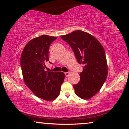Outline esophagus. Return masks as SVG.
I'll return each mask as SVG.
<instances>
[{
    "label": "esophagus",
    "instance_id": "1",
    "mask_svg": "<svg viewBox=\"0 0 129 129\" xmlns=\"http://www.w3.org/2000/svg\"><path fill=\"white\" fill-rule=\"evenodd\" d=\"M69 74H70L69 72H64V75L66 76H68L69 75Z\"/></svg>",
    "mask_w": 129,
    "mask_h": 129
}]
</instances>
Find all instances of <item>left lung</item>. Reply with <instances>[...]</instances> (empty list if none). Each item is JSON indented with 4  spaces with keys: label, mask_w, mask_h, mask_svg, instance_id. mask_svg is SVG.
<instances>
[{
    "label": "left lung",
    "mask_w": 129,
    "mask_h": 129,
    "mask_svg": "<svg viewBox=\"0 0 129 129\" xmlns=\"http://www.w3.org/2000/svg\"><path fill=\"white\" fill-rule=\"evenodd\" d=\"M60 38L71 47L77 62L83 64L80 80L73 85L75 93L83 99H89L100 90L106 80L107 64L105 50L97 39L81 30Z\"/></svg>",
    "instance_id": "1"
}]
</instances>
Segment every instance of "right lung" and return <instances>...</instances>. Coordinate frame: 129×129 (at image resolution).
<instances>
[{
	"label": "right lung",
	"instance_id": "add662e5",
	"mask_svg": "<svg viewBox=\"0 0 129 129\" xmlns=\"http://www.w3.org/2000/svg\"><path fill=\"white\" fill-rule=\"evenodd\" d=\"M57 37L42 35L25 46L21 54L20 66L24 82L37 97L53 100L60 94L65 75L63 72L46 71L49 49Z\"/></svg>",
	"mask_w": 129,
	"mask_h": 129
}]
</instances>
